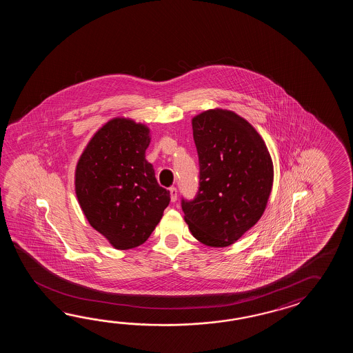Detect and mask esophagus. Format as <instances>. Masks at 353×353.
<instances>
[{
	"label": "esophagus",
	"mask_w": 353,
	"mask_h": 353,
	"mask_svg": "<svg viewBox=\"0 0 353 353\" xmlns=\"http://www.w3.org/2000/svg\"><path fill=\"white\" fill-rule=\"evenodd\" d=\"M169 192H170V199H172V202H175L176 198H178V190H176V188H169Z\"/></svg>",
	"instance_id": "obj_1"
}]
</instances>
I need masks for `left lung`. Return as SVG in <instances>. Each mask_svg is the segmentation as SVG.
I'll list each match as a JSON object with an SVG mask.
<instances>
[{"instance_id":"obj_1","label":"left lung","mask_w":353,"mask_h":353,"mask_svg":"<svg viewBox=\"0 0 353 353\" xmlns=\"http://www.w3.org/2000/svg\"><path fill=\"white\" fill-rule=\"evenodd\" d=\"M199 189L181 199L189 231L210 248H227L257 223L270 196L274 166L263 137L237 113L208 110L192 120Z\"/></svg>"}]
</instances>
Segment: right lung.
<instances>
[{
    "mask_svg": "<svg viewBox=\"0 0 353 353\" xmlns=\"http://www.w3.org/2000/svg\"><path fill=\"white\" fill-rule=\"evenodd\" d=\"M150 130L123 117L108 121L85 146L75 169V194L90 225L113 248L128 250L150 237L170 192L145 159Z\"/></svg>",
    "mask_w": 353,
    "mask_h": 353,
    "instance_id": "right-lung-1",
    "label": "right lung"
}]
</instances>
